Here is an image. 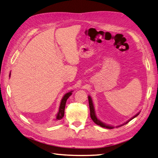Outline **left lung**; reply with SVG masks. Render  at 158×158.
<instances>
[{"label": "left lung", "instance_id": "left-lung-1", "mask_svg": "<svg viewBox=\"0 0 158 158\" xmlns=\"http://www.w3.org/2000/svg\"><path fill=\"white\" fill-rule=\"evenodd\" d=\"M88 101H89V111H90V117H91L92 120H93V122H94V123H96V124H97V125H100L101 127H106V128H107V129H113V128H114V127L109 126V125H106V124H104V123H102L101 121H100V120L97 118V116H96V114H95V112H94V109L93 103H92V98H91V97H89V96H88ZM138 114H139V113H138V114H137L136 115H135V116H134V117H133V118H131L130 120H128L127 122H126V123H125V124H127V123L128 122L130 121V120H132L133 118H134L135 117H136V116L138 115Z\"/></svg>", "mask_w": 158, "mask_h": 158}]
</instances>
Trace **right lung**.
<instances>
[{"mask_svg":"<svg viewBox=\"0 0 158 158\" xmlns=\"http://www.w3.org/2000/svg\"><path fill=\"white\" fill-rule=\"evenodd\" d=\"M9 77H10V74H9ZM73 91L68 92L64 96V97L62 98V99L61 101V103H60V108H59V112L56 116V120H61L63 118L64 116V110H65V106H66V103L68 98H69L70 96L72 94Z\"/></svg>","mask_w":158,"mask_h":158,"instance_id":"right-lung-1","label":"right lung"}]
</instances>
